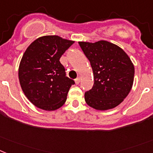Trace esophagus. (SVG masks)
<instances>
[{"instance_id": "esophagus-1", "label": "esophagus", "mask_w": 153, "mask_h": 153, "mask_svg": "<svg viewBox=\"0 0 153 153\" xmlns=\"http://www.w3.org/2000/svg\"><path fill=\"white\" fill-rule=\"evenodd\" d=\"M74 82H75V84L79 85L81 82V77H78V78L75 79V81H74Z\"/></svg>"}]
</instances>
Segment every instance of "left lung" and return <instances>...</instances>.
<instances>
[{
    "label": "left lung",
    "mask_w": 153,
    "mask_h": 153,
    "mask_svg": "<svg viewBox=\"0 0 153 153\" xmlns=\"http://www.w3.org/2000/svg\"><path fill=\"white\" fill-rule=\"evenodd\" d=\"M79 43L90 61L94 77V85L85 93V100L98 110L116 107L133 85L134 67L130 57L123 49L108 41Z\"/></svg>",
    "instance_id": "8db88e82"
}]
</instances>
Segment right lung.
<instances>
[{
  "mask_svg": "<svg viewBox=\"0 0 153 153\" xmlns=\"http://www.w3.org/2000/svg\"><path fill=\"white\" fill-rule=\"evenodd\" d=\"M74 41L58 36L39 37L29 45L19 64V79L27 99L41 110L65 104L74 82L66 77L60 58Z\"/></svg>",
  "mask_w": 153,
  "mask_h": 153,
  "instance_id": "obj_1",
  "label": "right lung"
}]
</instances>
